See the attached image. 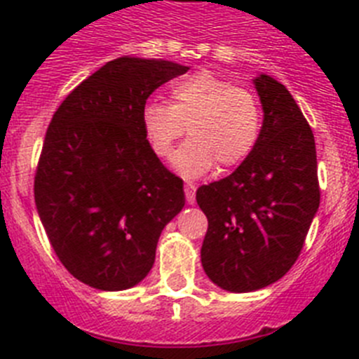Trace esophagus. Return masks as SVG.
Instances as JSON below:
<instances>
[{"instance_id":"obj_1","label":"esophagus","mask_w":359,"mask_h":359,"mask_svg":"<svg viewBox=\"0 0 359 359\" xmlns=\"http://www.w3.org/2000/svg\"><path fill=\"white\" fill-rule=\"evenodd\" d=\"M185 199H187V203H190V205L196 201V185L194 183H187L185 185Z\"/></svg>"}]
</instances>
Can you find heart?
Segmentation results:
<instances>
[{
	"instance_id": "heart-1",
	"label": "heart",
	"mask_w": 359,
	"mask_h": 359,
	"mask_svg": "<svg viewBox=\"0 0 359 359\" xmlns=\"http://www.w3.org/2000/svg\"><path fill=\"white\" fill-rule=\"evenodd\" d=\"M140 120L149 147L161 160L170 158L189 129L190 140L174 160L176 169L189 177L201 176L215 163L221 169L243 163L262 129L255 95L210 72L176 82L170 102H147Z\"/></svg>"
}]
</instances>
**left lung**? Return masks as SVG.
<instances>
[{
	"label": "left lung",
	"mask_w": 359,
	"mask_h": 359,
	"mask_svg": "<svg viewBox=\"0 0 359 359\" xmlns=\"http://www.w3.org/2000/svg\"><path fill=\"white\" fill-rule=\"evenodd\" d=\"M264 120L259 142L230 176L199 187L208 219L201 264L214 284L233 293L261 290L297 262L320 207L315 136L286 86L253 81Z\"/></svg>",
	"instance_id": "left-lung-1"
}]
</instances>
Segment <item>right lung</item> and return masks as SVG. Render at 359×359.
Segmentation results:
<instances>
[{"instance_id":"right-lung-1","label":"right lung","mask_w":359,"mask_h":359,"mask_svg":"<svg viewBox=\"0 0 359 359\" xmlns=\"http://www.w3.org/2000/svg\"><path fill=\"white\" fill-rule=\"evenodd\" d=\"M189 66L118 57L62 100L44 136L34 198L53 252L77 280L122 291L151 271L183 180L154 156L142 107Z\"/></svg>"}]
</instances>
